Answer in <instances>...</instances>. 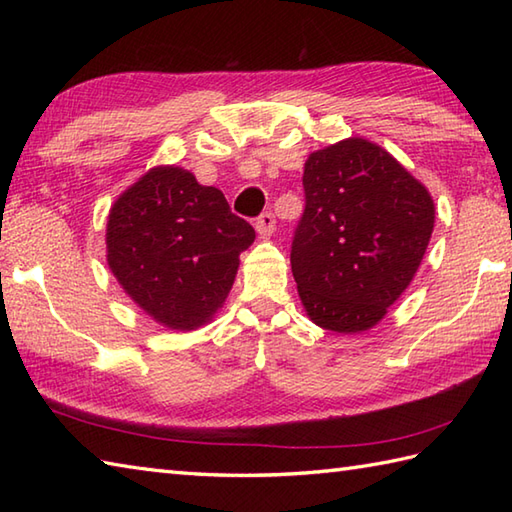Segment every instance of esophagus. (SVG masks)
I'll return each mask as SVG.
<instances>
[{"instance_id": "esophagus-1", "label": "esophagus", "mask_w": 512, "mask_h": 512, "mask_svg": "<svg viewBox=\"0 0 512 512\" xmlns=\"http://www.w3.org/2000/svg\"><path fill=\"white\" fill-rule=\"evenodd\" d=\"M275 226H277V220H275V215L270 213V211H266V213H262L255 220V231L262 235V237H270L275 233Z\"/></svg>"}]
</instances>
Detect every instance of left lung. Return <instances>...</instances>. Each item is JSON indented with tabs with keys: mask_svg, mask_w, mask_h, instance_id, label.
Segmentation results:
<instances>
[{
	"mask_svg": "<svg viewBox=\"0 0 512 512\" xmlns=\"http://www.w3.org/2000/svg\"><path fill=\"white\" fill-rule=\"evenodd\" d=\"M290 264L312 323L365 332L411 284L436 222L431 193L365 138L314 151Z\"/></svg>",
	"mask_w": 512,
	"mask_h": 512,
	"instance_id": "left-lung-1",
	"label": "left lung"
}]
</instances>
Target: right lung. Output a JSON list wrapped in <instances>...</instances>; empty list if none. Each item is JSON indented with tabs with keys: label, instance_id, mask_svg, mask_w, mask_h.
<instances>
[{
	"label": "right lung",
	"instance_id": "right-lung-1",
	"mask_svg": "<svg viewBox=\"0 0 512 512\" xmlns=\"http://www.w3.org/2000/svg\"><path fill=\"white\" fill-rule=\"evenodd\" d=\"M255 228L231 213L224 193L182 167H154L118 195L107 217V264L151 319L198 330L224 306L239 253Z\"/></svg>",
	"mask_w": 512,
	"mask_h": 512
}]
</instances>
